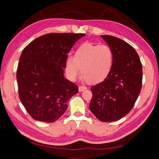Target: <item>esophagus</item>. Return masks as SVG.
<instances>
[{"mask_svg":"<svg viewBox=\"0 0 159 159\" xmlns=\"http://www.w3.org/2000/svg\"><path fill=\"white\" fill-rule=\"evenodd\" d=\"M86 88H86L85 86H81V85H80L79 87V92H82V91L85 90Z\"/></svg>","mask_w":159,"mask_h":159,"instance_id":"obj_1","label":"esophagus"}]
</instances>
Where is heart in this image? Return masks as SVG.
Returning a JSON list of instances; mask_svg holds the SVG:
<instances>
[{
	"mask_svg": "<svg viewBox=\"0 0 159 159\" xmlns=\"http://www.w3.org/2000/svg\"><path fill=\"white\" fill-rule=\"evenodd\" d=\"M114 54L107 45L85 43L75 51L74 57H68L66 69L71 80H75L81 74L90 84L102 82L108 76L114 64Z\"/></svg>",
	"mask_w": 159,
	"mask_h": 159,
	"instance_id": "heart-1",
	"label": "heart"
}]
</instances>
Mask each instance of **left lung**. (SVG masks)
Instances as JSON below:
<instances>
[{
    "instance_id": "left-lung-1",
    "label": "left lung",
    "mask_w": 159,
    "mask_h": 159,
    "mask_svg": "<svg viewBox=\"0 0 159 159\" xmlns=\"http://www.w3.org/2000/svg\"><path fill=\"white\" fill-rule=\"evenodd\" d=\"M114 54L112 69L105 79L91 87V112L102 122L120 119L133 109L140 93L142 66L138 54L118 38L101 36Z\"/></svg>"
}]
</instances>
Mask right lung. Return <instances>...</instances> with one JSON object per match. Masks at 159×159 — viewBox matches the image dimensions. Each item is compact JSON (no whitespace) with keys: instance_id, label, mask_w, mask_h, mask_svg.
I'll return each instance as SVG.
<instances>
[{"instance_id":"right-lung-1","label":"right lung","mask_w":159,"mask_h":159,"mask_svg":"<svg viewBox=\"0 0 159 159\" xmlns=\"http://www.w3.org/2000/svg\"><path fill=\"white\" fill-rule=\"evenodd\" d=\"M84 34L52 33L25 47L17 71L19 98L35 120L52 123L68 107L79 88L64 77L67 55Z\"/></svg>"}]
</instances>
